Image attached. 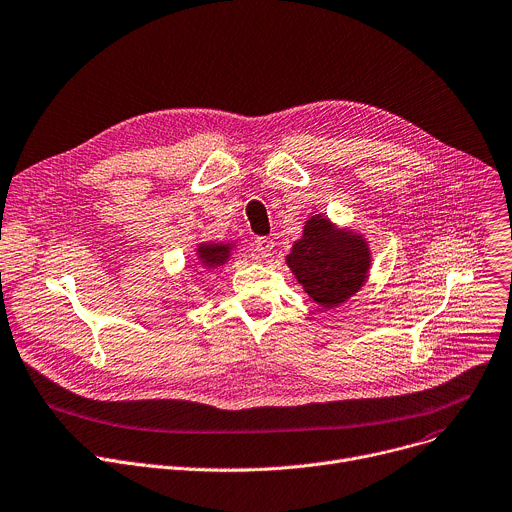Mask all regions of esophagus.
<instances>
[{
  "label": "esophagus",
  "instance_id": "1",
  "mask_svg": "<svg viewBox=\"0 0 512 512\" xmlns=\"http://www.w3.org/2000/svg\"><path fill=\"white\" fill-rule=\"evenodd\" d=\"M255 253L261 257V259H267L273 255V241L267 239V237H261L255 241Z\"/></svg>",
  "mask_w": 512,
  "mask_h": 512
}]
</instances>
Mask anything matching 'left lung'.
I'll list each match as a JSON object with an SVG mask.
<instances>
[{"instance_id": "obj_1", "label": "left lung", "mask_w": 512, "mask_h": 512, "mask_svg": "<svg viewBox=\"0 0 512 512\" xmlns=\"http://www.w3.org/2000/svg\"><path fill=\"white\" fill-rule=\"evenodd\" d=\"M298 284L322 310L353 298L369 280L371 251L361 232L312 214L286 255Z\"/></svg>"}]
</instances>
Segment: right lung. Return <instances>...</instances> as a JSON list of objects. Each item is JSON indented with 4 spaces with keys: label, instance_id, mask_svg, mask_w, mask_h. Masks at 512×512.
Returning <instances> with one entry per match:
<instances>
[{
    "label": "right lung",
    "instance_id": "1",
    "mask_svg": "<svg viewBox=\"0 0 512 512\" xmlns=\"http://www.w3.org/2000/svg\"><path fill=\"white\" fill-rule=\"evenodd\" d=\"M235 241H204L196 245V265L204 271H214L224 267L230 261V255L235 253Z\"/></svg>",
    "mask_w": 512,
    "mask_h": 512
}]
</instances>
